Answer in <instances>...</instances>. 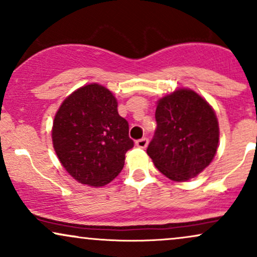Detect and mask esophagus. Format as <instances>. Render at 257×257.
Wrapping results in <instances>:
<instances>
[{
  "label": "esophagus",
  "instance_id": "obj_1",
  "mask_svg": "<svg viewBox=\"0 0 257 257\" xmlns=\"http://www.w3.org/2000/svg\"><path fill=\"white\" fill-rule=\"evenodd\" d=\"M147 144H149V140H147V138L139 139V140L135 141V145H137L139 149H145V147L147 146Z\"/></svg>",
  "mask_w": 257,
  "mask_h": 257
}]
</instances>
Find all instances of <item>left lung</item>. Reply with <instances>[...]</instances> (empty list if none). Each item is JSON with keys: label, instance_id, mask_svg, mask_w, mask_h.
<instances>
[{"label": "left lung", "instance_id": "obj_1", "mask_svg": "<svg viewBox=\"0 0 257 257\" xmlns=\"http://www.w3.org/2000/svg\"><path fill=\"white\" fill-rule=\"evenodd\" d=\"M156 122L147 155L163 175L187 181L211 163L219 145V123L213 107L196 91L179 89L162 98Z\"/></svg>", "mask_w": 257, "mask_h": 257}]
</instances>
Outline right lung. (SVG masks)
<instances>
[{"instance_id":"add662e5","label":"right lung","mask_w":257,"mask_h":257,"mask_svg":"<svg viewBox=\"0 0 257 257\" xmlns=\"http://www.w3.org/2000/svg\"><path fill=\"white\" fill-rule=\"evenodd\" d=\"M107 88L91 83L64 100L53 122V146L73 179L100 187L116 178L134 146L128 122Z\"/></svg>"}]
</instances>
